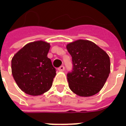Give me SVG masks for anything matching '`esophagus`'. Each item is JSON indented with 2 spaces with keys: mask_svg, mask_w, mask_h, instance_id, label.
<instances>
[{
  "mask_svg": "<svg viewBox=\"0 0 126 126\" xmlns=\"http://www.w3.org/2000/svg\"><path fill=\"white\" fill-rule=\"evenodd\" d=\"M58 69H59V71H63L65 70V67H64V65H61V66H60L59 68H58Z\"/></svg>",
  "mask_w": 126,
  "mask_h": 126,
  "instance_id": "esophagus-1",
  "label": "esophagus"
}]
</instances>
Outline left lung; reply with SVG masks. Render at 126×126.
I'll return each mask as SVG.
<instances>
[{
    "label": "left lung",
    "instance_id": "left-lung-1",
    "mask_svg": "<svg viewBox=\"0 0 126 126\" xmlns=\"http://www.w3.org/2000/svg\"><path fill=\"white\" fill-rule=\"evenodd\" d=\"M72 57V70L67 74L69 87L80 96L98 93L110 74V59L93 42L78 40L67 45Z\"/></svg>",
    "mask_w": 126,
    "mask_h": 126
}]
</instances>
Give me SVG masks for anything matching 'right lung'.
I'll return each mask as SVG.
<instances>
[{
	"instance_id": "add662e5",
	"label": "right lung",
	"mask_w": 126,
	"mask_h": 126,
	"mask_svg": "<svg viewBox=\"0 0 126 126\" xmlns=\"http://www.w3.org/2000/svg\"><path fill=\"white\" fill-rule=\"evenodd\" d=\"M50 44L36 41L26 44L11 61L12 74L21 90L32 96L41 95L51 88L56 69L47 57Z\"/></svg>"
}]
</instances>
